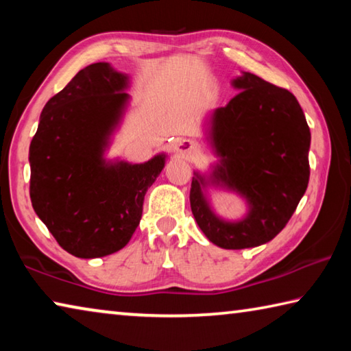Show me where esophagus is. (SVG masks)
Listing matches in <instances>:
<instances>
[{"label":"esophagus","instance_id":"esophagus-1","mask_svg":"<svg viewBox=\"0 0 351 351\" xmlns=\"http://www.w3.org/2000/svg\"><path fill=\"white\" fill-rule=\"evenodd\" d=\"M175 150H176L178 153H180V154H182V156H189V154L193 153L195 145H193L192 141L186 139V141L180 142V144H178V145L175 147Z\"/></svg>","mask_w":351,"mask_h":351}]
</instances>
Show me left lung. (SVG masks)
<instances>
[{"mask_svg": "<svg viewBox=\"0 0 351 351\" xmlns=\"http://www.w3.org/2000/svg\"><path fill=\"white\" fill-rule=\"evenodd\" d=\"M240 93L212 116L210 139L223 158L212 181L234 189L251 204L247 217L226 223L203 195L206 178H192L190 207L213 245L245 249L271 241L287 226L310 181L311 133L299 102L285 88L245 73Z\"/></svg>", "mask_w": 351, "mask_h": 351, "instance_id": "left-lung-1", "label": "left lung"}]
</instances>
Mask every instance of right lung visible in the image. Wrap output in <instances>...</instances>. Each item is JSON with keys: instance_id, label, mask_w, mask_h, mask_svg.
Masks as SVG:
<instances>
[{"instance_id": "1", "label": "right lung", "mask_w": 351, "mask_h": 351, "mask_svg": "<svg viewBox=\"0 0 351 351\" xmlns=\"http://www.w3.org/2000/svg\"><path fill=\"white\" fill-rule=\"evenodd\" d=\"M127 75L108 63L79 71L47 100L29 147L35 213L64 251L79 258L117 252L139 226L148 187L164 154L145 164L102 158L128 94Z\"/></svg>"}]
</instances>
